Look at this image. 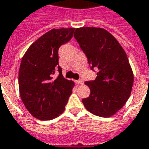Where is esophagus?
Instances as JSON below:
<instances>
[{
	"mask_svg": "<svg viewBox=\"0 0 149 149\" xmlns=\"http://www.w3.org/2000/svg\"><path fill=\"white\" fill-rule=\"evenodd\" d=\"M75 82L77 84H79V85H81V84H83V80H82V79L77 80V81H75Z\"/></svg>",
	"mask_w": 149,
	"mask_h": 149,
	"instance_id": "esophagus-1",
	"label": "esophagus"
}]
</instances>
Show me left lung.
<instances>
[{
  "label": "left lung",
  "mask_w": 149,
  "mask_h": 149,
  "mask_svg": "<svg viewBox=\"0 0 149 149\" xmlns=\"http://www.w3.org/2000/svg\"><path fill=\"white\" fill-rule=\"evenodd\" d=\"M74 36L91 69H98L96 79L85 82L91 94L82 103L93 114L112 117L126 103L132 91L134 78L126 53L116 38L102 28H79Z\"/></svg>",
  "instance_id": "obj_1"
}]
</instances>
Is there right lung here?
<instances>
[{
  "mask_svg": "<svg viewBox=\"0 0 149 149\" xmlns=\"http://www.w3.org/2000/svg\"><path fill=\"white\" fill-rule=\"evenodd\" d=\"M75 30L53 29L31 43L19 69V91L24 105L34 118L48 120L63 113L74 82L64 79L58 50L70 41ZM58 68L60 74L53 77Z\"/></svg>",
  "mask_w": 149,
  "mask_h": 149,
  "instance_id": "right-lung-1",
  "label": "right lung"
}]
</instances>
